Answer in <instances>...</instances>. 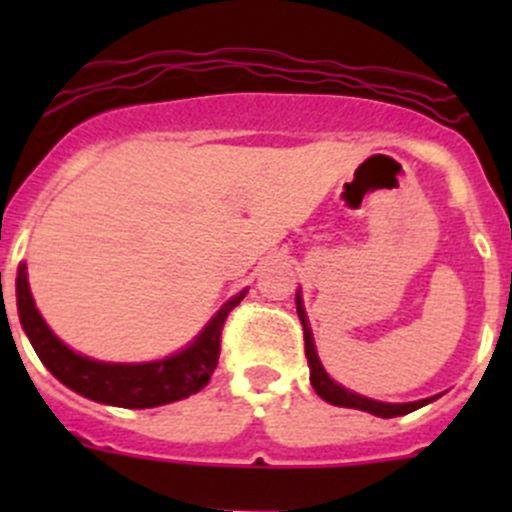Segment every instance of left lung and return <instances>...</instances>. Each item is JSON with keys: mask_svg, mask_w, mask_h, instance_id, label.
Segmentation results:
<instances>
[{"mask_svg": "<svg viewBox=\"0 0 512 512\" xmlns=\"http://www.w3.org/2000/svg\"><path fill=\"white\" fill-rule=\"evenodd\" d=\"M297 314H299V322H302L304 327V354H307V361H309V381H312V389L317 391L324 401H329V404L334 406H344V409L366 411V414H374L379 418H394V416L411 414V411L421 409V406L431 404V401L438 399V396H428V399L409 401V404H386V401H376V399H369V396L356 394V391L344 389L342 384H337V381L324 371L322 361H319L317 347H314L312 327H309L307 312H304V304H302V292H299V289H297Z\"/></svg>", "mask_w": 512, "mask_h": 512, "instance_id": "obj_1", "label": "left lung"}]
</instances>
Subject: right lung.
I'll list each match as a JSON object with an SVG mask.
<instances>
[{
	"mask_svg": "<svg viewBox=\"0 0 512 512\" xmlns=\"http://www.w3.org/2000/svg\"><path fill=\"white\" fill-rule=\"evenodd\" d=\"M247 289L230 297L213 314L203 332L185 344L180 352L156 361L141 364H121V361H98L66 347L49 329L36 309L32 289H29L27 262H19L17 270V309L19 322L32 342L41 364L64 386L86 399L121 409H153V406L173 404L198 394L213 376L220 356V334L227 314L242 302Z\"/></svg>",
	"mask_w": 512,
	"mask_h": 512,
	"instance_id": "1",
	"label": "right lung"
}]
</instances>
